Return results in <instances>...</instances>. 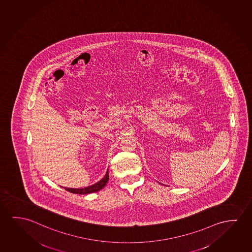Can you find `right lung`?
<instances>
[{"label":"right lung","instance_id":"add662e5","mask_svg":"<svg viewBox=\"0 0 252 252\" xmlns=\"http://www.w3.org/2000/svg\"><path fill=\"white\" fill-rule=\"evenodd\" d=\"M109 180V172L107 170L106 174L103 178L101 179L99 182H97V183L91 185V186L85 187L83 189H68V188H64L65 190L69 191L70 193H73V194H91V193H94V192H97L99 190L102 189L106 185V183L108 182Z\"/></svg>","mask_w":252,"mask_h":252}]
</instances>
